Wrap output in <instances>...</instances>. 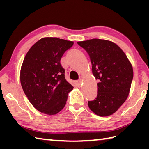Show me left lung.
Wrapping results in <instances>:
<instances>
[{"mask_svg": "<svg viewBox=\"0 0 149 149\" xmlns=\"http://www.w3.org/2000/svg\"><path fill=\"white\" fill-rule=\"evenodd\" d=\"M73 45L57 37H45L35 42L24 58L20 70L22 89L35 109L43 114L60 112L74 89L60 64L63 54Z\"/></svg>", "mask_w": 149, "mask_h": 149, "instance_id": "obj_1", "label": "left lung"}]
</instances>
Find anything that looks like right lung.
<instances>
[{
	"label": "right lung",
	"instance_id": "add662e5",
	"mask_svg": "<svg viewBox=\"0 0 149 149\" xmlns=\"http://www.w3.org/2000/svg\"><path fill=\"white\" fill-rule=\"evenodd\" d=\"M78 44L89 54L93 74L99 81L97 98L88 102V106L99 116L112 115L129 95L132 65L123 50L110 41L93 39Z\"/></svg>",
	"mask_w": 149,
	"mask_h": 149
}]
</instances>
